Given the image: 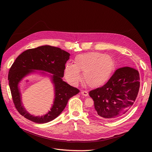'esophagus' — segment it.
Segmentation results:
<instances>
[{
  "label": "esophagus",
  "instance_id": "1",
  "mask_svg": "<svg viewBox=\"0 0 152 152\" xmlns=\"http://www.w3.org/2000/svg\"><path fill=\"white\" fill-rule=\"evenodd\" d=\"M81 94L83 95H84L85 97H86V96H87V95H88V92H87V91H82L81 92Z\"/></svg>",
  "mask_w": 152,
  "mask_h": 152
}]
</instances>
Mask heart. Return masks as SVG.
<instances>
[{"mask_svg":"<svg viewBox=\"0 0 152 152\" xmlns=\"http://www.w3.org/2000/svg\"><path fill=\"white\" fill-rule=\"evenodd\" d=\"M115 69L113 59L110 56L99 52H89L75 57V65L67 63L65 67V76L71 84L76 85L81 80L80 72H83L85 84L92 88L105 84Z\"/></svg>","mask_w":152,"mask_h":152,"instance_id":"heart-1","label":"heart"}]
</instances>
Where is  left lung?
<instances>
[{"mask_svg":"<svg viewBox=\"0 0 152 152\" xmlns=\"http://www.w3.org/2000/svg\"><path fill=\"white\" fill-rule=\"evenodd\" d=\"M139 87L137 69L127 66L116 69L104 86L89 92L94 102L92 113L107 120L122 116L134 104Z\"/></svg>","mask_w":152,"mask_h":152,"instance_id":"8db88e82","label":"left lung"}]
</instances>
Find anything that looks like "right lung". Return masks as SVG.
<instances>
[{
  "label": "right lung",
  "instance_id": "1",
  "mask_svg": "<svg viewBox=\"0 0 152 152\" xmlns=\"http://www.w3.org/2000/svg\"><path fill=\"white\" fill-rule=\"evenodd\" d=\"M70 54L58 47L42 45L28 49L16 58L9 73L8 80L15 106L18 112L29 120L43 124L51 121L60 115L68 100L79 92V90L63 81L65 64ZM35 70L48 72L54 86L55 99L51 110L41 117L28 113L22 104L19 84L24 77ZM42 73H45L42 72Z\"/></svg>",
  "mask_w": 152,
  "mask_h": 152
}]
</instances>
